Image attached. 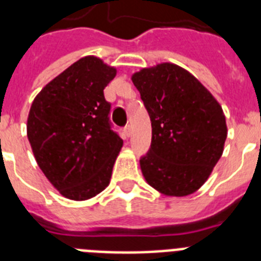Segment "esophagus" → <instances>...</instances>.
Wrapping results in <instances>:
<instances>
[{"instance_id": "obj_1", "label": "esophagus", "mask_w": 261, "mask_h": 261, "mask_svg": "<svg viewBox=\"0 0 261 261\" xmlns=\"http://www.w3.org/2000/svg\"><path fill=\"white\" fill-rule=\"evenodd\" d=\"M124 135H125L126 137H129V136L132 135V128H130V125L124 126Z\"/></svg>"}]
</instances>
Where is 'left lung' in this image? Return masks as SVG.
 <instances>
[{
  "mask_svg": "<svg viewBox=\"0 0 261 261\" xmlns=\"http://www.w3.org/2000/svg\"><path fill=\"white\" fill-rule=\"evenodd\" d=\"M151 121V145L140 159L159 193L183 197L208 180L223 153L227 126L221 105L195 75L162 62L132 75Z\"/></svg>",
  "mask_w": 261,
  "mask_h": 261,
  "instance_id": "8db88e82",
  "label": "left lung"
}]
</instances>
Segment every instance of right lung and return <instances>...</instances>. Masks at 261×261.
<instances>
[{"label": "right lung", "instance_id": "obj_1", "mask_svg": "<svg viewBox=\"0 0 261 261\" xmlns=\"http://www.w3.org/2000/svg\"><path fill=\"white\" fill-rule=\"evenodd\" d=\"M116 68L95 56L71 64L32 102L27 137L36 162L64 197L89 200L110 184L123 140L111 129L103 90Z\"/></svg>", "mask_w": 261, "mask_h": 261}]
</instances>
